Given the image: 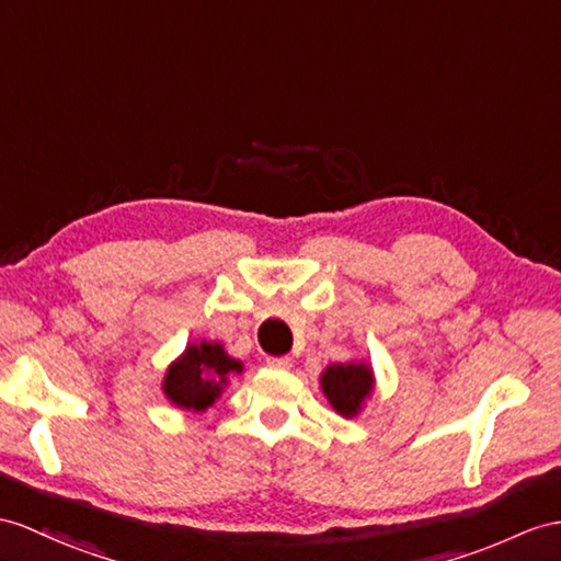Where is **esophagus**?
<instances>
[{"label": "esophagus", "instance_id": "34e87169", "mask_svg": "<svg viewBox=\"0 0 561 561\" xmlns=\"http://www.w3.org/2000/svg\"><path fill=\"white\" fill-rule=\"evenodd\" d=\"M266 364L271 368H278V371H288V368L293 366V359L290 357H268Z\"/></svg>", "mask_w": 561, "mask_h": 561}]
</instances>
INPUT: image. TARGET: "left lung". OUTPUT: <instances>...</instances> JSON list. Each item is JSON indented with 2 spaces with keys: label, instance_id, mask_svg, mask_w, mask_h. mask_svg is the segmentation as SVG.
<instances>
[{
  "label": "left lung",
  "instance_id": "1",
  "mask_svg": "<svg viewBox=\"0 0 561 561\" xmlns=\"http://www.w3.org/2000/svg\"><path fill=\"white\" fill-rule=\"evenodd\" d=\"M319 386L323 398L335 412L345 419H354L364 412L366 402L371 400L376 390L374 366L366 359H350L328 364L321 376Z\"/></svg>",
  "mask_w": 561,
  "mask_h": 561
}]
</instances>
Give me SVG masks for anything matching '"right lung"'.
Wrapping results in <instances>:
<instances>
[{"instance_id":"1","label":"right lung","mask_w":561,"mask_h":561,"mask_svg":"<svg viewBox=\"0 0 561 561\" xmlns=\"http://www.w3.org/2000/svg\"><path fill=\"white\" fill-rule=\"evenodd\" d=\"M244 364L230 357L216 340L187 343L185 350L167 366L161 378V392L183 412L202 414L216 404L230 383V376L242 374Z\"/></svg>"}]
</instances>
